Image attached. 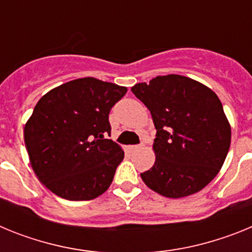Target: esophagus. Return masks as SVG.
<instances>
[{"label": "esophagus", "instance_id": "obj_1", "mask_svg": "<svg viewBox=\"0 0 252 252\" xmlns=\"http://www.w3.org/2000/svg\"><path fill=\"white\" fill-rule=\"evenodd\" d=\"M139 149H141V145H132V146H130V150L131 151H136V150H139Z\"/></svg>", "mask_w": 252, "mask_h": 252}]
</instances>
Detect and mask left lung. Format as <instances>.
<instances>
[{
    "label": "left lung",
    "mask_w": 252,
    "mask_h": 252,
    "mask_svg": "<svg viewBox=\"0 0 252 252\" xmlns=\"http://www.w3.org/2000/svg\"><path fill=\"white\" fill-rule=\"evenodd\" d=\"M131 91L148 107L157 128L155 162L140 174L144 183L168 198L202 190L230 150L231 126L217 94L179 74L159 75Z\"/></svg>",
    "instance_id": "obj_1"
}]
</instances>
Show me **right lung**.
Masks as SVG:
<instances>
[{
  "mask_svg": "<svg viewBox=\"0 0 252 252\" xmlns=\"http://www.w3.org/2000/svg\"><path fill=\"white\" fill-rule=\"evenodd\" d=\"M126 87L79 78L44 94L24 128L31 168L49 190L69 201H90L110 188L124 160L110 136L108 113Z\"/></svg>",
  "mask_w": 252,
  "mask_h": 252,
  "instance_id": "right-lung-1",
  "label": "right lung"
}]
</instances>
